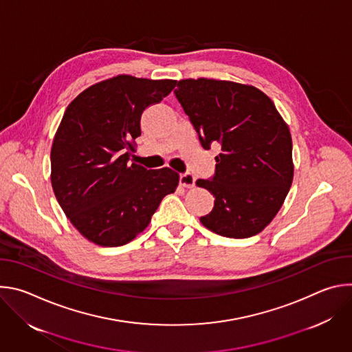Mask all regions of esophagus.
<instances>
[{
  "label": "esophagus",
  "mask_w": 352,
  "mask_h": 352,
  "mask_svg": "<svg viewBox=\"0 0 352 352\" xmlns=\"http://www.w3.org/2000/svg\"><path fill=\"white\" fill-rule=\"evenodd\" d=\"M179 182L185 188H192L195 185V177L190 173H184L179 175Z\"/></svg>",
  "instance_id": "obj_1"
}]
</instances>
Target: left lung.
<instances>
[{"mask_svg": "<svg viewBox=\"0 0 352 352\" xmlns=\"http://www.w3.org/2000/svg\"><path fill=\"white\" fill-rule=\"evenodd\" d=\"M174 93L202 147L221 146L213 177L196 181L214 196L200 223L227 238L259 234L294 177L291 133L274 103L254 86L204 78L179 80Z\"/></svg>", "mask_w": 352, "mask_h": 352, "instance_id": "obj_1", "label": "left lung"}]
</instances>
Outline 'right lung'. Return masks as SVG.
Returning <instances> with one entry per match:
<instances>
[{"label":"right lung","mask_w":352,"mask_h":352,"mask_svg":"<svg viewBox=\"0 0 352 352\" xmlns=\"http://www.w3.org/2000/svg\"><path fill=\"white\" fill-rule=\"evenodd\" d=\"M175 80L129 75L100 82L67 107L52 147V185L75 228L102 246H121L150 223L178 173L129 164L143 111L160 103Z\"/></svg>","instance_id":"add662e5"}]
</instances>
